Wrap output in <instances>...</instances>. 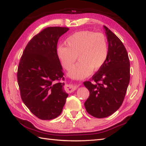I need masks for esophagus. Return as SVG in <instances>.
I'll return each instance as SVG.
<instances>
[{"instance_id":"obj_1","label":"esophagus","mask_w":146,"mask_h":146,"mask_svg":"<svg viewBox=\"0 0 146 146\" xmlns=\"http://www.w3.org/2000/svg\"><path fill=\"white\" fill-rule=\"evenodd\" d=\"M79 85H67L66 87H65V90H66L68 93H71L73 92L77 89Z\"/></svg>"}]
</instances>
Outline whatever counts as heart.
Masks as SVG:
<instances>
[{
	"instance_id": "heart-1",
	"label": "heart",
	"mask_w": 146,
	"mask_h": 146,
	"mask_svg": "<svg viewBox=\"0 0 146 146\" xmlns=\"http://www.w3.org/2000/svg\"><path fill=\"white\" fill-rule=\"evenodd\" d=\"M66 45L58 46L57 56L64 69L70 70L77 56L80 61L71 68L68 75L75 79H83L92 71L103 67L108 56V47L105 36L100 33L82 31L74 33L66 41Z\"/></svg>"
}]
</instances>
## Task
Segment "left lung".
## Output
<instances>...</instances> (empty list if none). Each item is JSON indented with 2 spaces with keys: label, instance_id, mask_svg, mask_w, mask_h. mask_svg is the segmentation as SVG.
<instances>
[{
  "label": "left lung",
  "instance_id": "obj_1",
  "mask_svg": "<svg viewBox=\"0 0 146 146\" xmlns=\"http://www.w3.org/2000/svg\"><path fill=\"white\" fill-rule=\"evenodd\" d=\"M104 29L108 41L107 60L93 76L94 82L83 83L90 92L85 108L96 118L108 117L119 109L130 81V61L124 45L108 27L104 26Z\"/></svg>",
  "mask_w": 146,
  "mask_h": 146
}]
</instances>
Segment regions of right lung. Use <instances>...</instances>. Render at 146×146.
<instances>
[{
	"label": "right lung",
	"mask_w": 146,
	"mask_h": 146,
	"mask_svg": "<svg viewBox=\"0 0 146 146\" xmlns=\"http://www.w3.org/2000/svg\"><path fill=\"white\" fill-rule=\"evenodd\" d=\"M67 27H49L34 36L23 52L17 70L22 100L41 120H51L63 110L68 94L65 92L63 68L57 56L59 38Z\"/></svg>",
	"instance_id": "1"
}]
</instances>
